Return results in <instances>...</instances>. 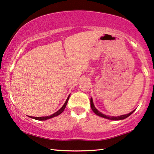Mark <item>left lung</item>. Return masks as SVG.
<instances>
[{
	"label": "left lung",
	"mask_w": 154,
	"mask_h": 154,
	"mask_svg": "<svg viewBox=\"0 0 154 154\" xmlns=\"http://www.w3.org/2000/svg\"><path fill=\"white\" fill-rule=\"evenodd\" d=\"M90 102H91V108L92 110H93L94 113L96 115H97V116L101 117V118H106V119H108V120H123V119H125L128 118L130 116V115H132L133 112H134V110H132V112H130V113L128 114H125V115H122V116H117V117H114V116H106V115H104L102 113L99 111V110H98L96 109V108L94 106V102H93V99H92V98H91V99H90Z\"/></svg>",
	"instance_id": "left-lung-1"
}]
</instances>
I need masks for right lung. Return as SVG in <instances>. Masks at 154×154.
Instances as JSON below:
<instances>
[{
	"label": "right lung",
	"instance_id": "obj_1",
	"mask_svg": "<svg viewBox=\"0 0 154 154\" xmlns=\"http://www.w3.org/2000/svg\"><path fill=\"white\" fill-rule=\"evenodd\" d=\"M69 96H68V97H67L66 101L65 102L64 105H63L62 107L60 108V109H59L58 111L55 112V113H53V115H51V116H45V117H32V116H29V118H33V119H35V120H48V119H50V118H54V117H56L59 116V115L61 114L63 112V110H65V107H66L67 106V102H68V100H69Z\"/></svg>",
	"mask_w": 154,
	"mask_h": 154
}]
</instances>
